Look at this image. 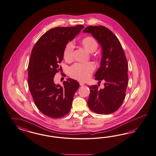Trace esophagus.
Instances as JSON below:
<instances>
[{
    "mask_svg": "<svg viewBox=\"0 0 156 156\" xmlns=\"http://www.w3.org/2000/svg\"><path fill=\"white\" fill-rule=\"evenodd\" d=\"M80 86H83V85H85V83L83 82H80Z\"/></svg>",
    "mask_w": 156,
    "mask_h": 156,
    "instance_id": "esophagus-1",
    "label": "esophagus"
}]
</instances>
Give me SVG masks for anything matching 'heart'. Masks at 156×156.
Instances as JSON below:
<instances>
[{"mask_svg":"<svg viewBox=\"0 0 156 156\" xmlns=\"http://www.w3.org/2000/svg\"><path fill=\"white\" fill-rule=\"evenodd\" d=\"M80 45L90 53L95 52L98 47V44L94 38L87 37L80 41ZM74 46L72 42L68 43L63 50V58L67 62H70L74 57ZM95 67L91 63L85 64L76 63L69 69V74L72 78L80 81L87 80L94 70Z\"/></svg>","mask_w":156,"mask_h":156,"instance_id":"b5f03b06","label":"heart"}]
</instances>
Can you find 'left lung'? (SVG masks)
Instances as JSON below:
<instances>
[{
  "label": "left lung",
  "mask_w": 156,
  "mask_h": 156,
  "mask_svg": "<svg viewBox=\"0 0 156 156\" xmlns=\"http://www.w3.org/2000/svg\"><path fill=\"white\" fill-rule=\"evenodd\" d=\"M83 32L91 34L102 46L101 66L94 76L99 82L105 81L103 89L97 85L90 86L87 105L96 113H112L119 108L125 98L128 66L125 52L118 38L105 27L89 26Z\"/></svg>",
  "instance_id": "1"
}]
</instances>
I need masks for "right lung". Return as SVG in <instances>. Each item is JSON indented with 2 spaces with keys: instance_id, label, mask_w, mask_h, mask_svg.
<instances>
[{
  "instance_id": "1",
  "label": "right lung",
  "mask_w": 156,
  "mask_h": 156,
  "mask_svg": "<svg viewBox=\"0 0 156 156\" xmlns=\"http://www.w3.org/2000/svg\"><path fill=\"white\" fill-rule=\"evenodd\" d=\"M83 27L77 25L51 28L38 39L33 48L28 66L29 89L38 109L51 118H61L69 113L80 87L79 83L71 78L64 81L62 86L56 85L54 78L59 71L66 44Z\"/></svg>"
}]
</instances>
